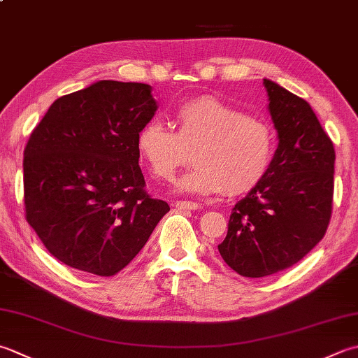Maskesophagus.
<instances>
[{"label": "esophagus", "mask_w": 358, "mask_h": 358, "mask_svg": "<svg viewBox=\"0 0 358 358\" xmlns=\"http://www.w3.org/2000/svg\"><path fill=\"white\" fill-rule=\"evenodd\" d=\"M175 208H177V209H191V211H194V209H199V203L178 200V201H175Z\"/></svg>", "instance_id": "34e87169"}]
</instances>
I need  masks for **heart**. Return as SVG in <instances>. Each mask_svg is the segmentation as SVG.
I'll return each instance as SVG.
<instances>
[{"mask_svg":"<svg viewBox=\"0 0 358 358\" xmlns=\"http://www.w3.org/2000/svg\"><path fill=\"white\" fill-rule=\"evenodd\" d=\"M275 149V131L265 119L211 96L181 103L175 111V131L149 119L136 133L139 157L158 178H172L192 150L195 167L177 186L201 195L251 191L267 177Z\"/></svg>","mask_w":358,"mask_h":358,"instance_id":"1","label":"heart"}]
</instances>
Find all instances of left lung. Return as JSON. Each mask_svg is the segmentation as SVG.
I'll return each mask as SVG.
<instances>
[{
    "label": "left lung",
    "mask_w": 358,
    "mask_h": 358,
    "mask_svg": "<svg viewBox=\"0 0 358 358\" xmlns=\"http://www.w3.org/2000/svg\"><path fill=\"white\" fill-rule=\"evenodd\" d=\"M278 149L270 171L236 203L220 256L245 278L299 262L326 234L332 214L335 150L309 103L268 79Z\"/></svg>",
    "instance_id": "obj_1"
}]
</instances>
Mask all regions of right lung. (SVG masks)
<instances>
[{
  "label": "right lung",
  "mask_w": 358,
  "mask_h": 358,
  "mask_svg": "<svg viewBox=\"0 0 358 358\" xmlns=\"http://www.w3.org/2000/svg\"><path fill=\"white\" fill-rule=\"evenodd\" d=\"M157 108L147 83L99 80L59 97L31 133L26 220L68 267L116 275L169 213L138 164L136 133Z\"/></svg>",
  "instance_id": "obj_1"
}]
</instances>
